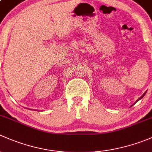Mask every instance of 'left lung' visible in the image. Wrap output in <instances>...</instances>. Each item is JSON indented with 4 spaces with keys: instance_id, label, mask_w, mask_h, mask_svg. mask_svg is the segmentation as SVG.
Here are the masks:
<instances>
[{
    "instance_id": "left-lung-1",
    "label": "left lung",
    "mask_w": 152,
    "mask_h": 152,
    "mask_svg": "<svg viewBox=\"0 0 152 152\" xmlns=\"http://www.w3.org/2000/svg\"><path fill=\"white\" fill-rule=\"evenodd\" d=\"M145 94H146V92H145V93H144V94H143V95H142V96H140V98H139V99H137V101H136V102H137V101H138V100H140V99H142V98H143V96H144V95H145Z\"/></svg>"
}]
</instances>
